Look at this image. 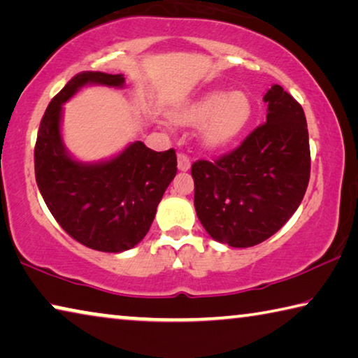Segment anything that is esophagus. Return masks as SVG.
Segmentation results:
<instances>
[{"instance_id":"obj_1","label":"esophagus","mask_w":358,"mask_h":358,"mask_svg":"<svg viewBox=\"0 0 358 358\" xmlns=\"http://www.w3.org/2000/svg\"><path fill=\"white\" fill-rule=\"evenodd\" d=\"M178 168H179V171H189L190 169V158L185 154L178 155Z\"/></svg>"}]
</instances>
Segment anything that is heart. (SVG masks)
Here are the masks:
<instances>
[{
	"label": "heart",
	"instance_id": "heart-1",
	"mask_svg": "<svg viewBox=\"0 0 358 358\" xmlns=\"http://www.w3.org/2000/svg\"><path fill=\"white\" fill-rule=\"evenodd\" d=\"M254 106L243 92L214 90L176 110L173 120L184 127H201L203 148L219 150L241 138L252 120Z\"/></svg>",
	"mask_w": 358,
	"mask_h": 358
}]
</instances>
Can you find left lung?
<instances>
[{
    "instance_id": "left-lung-1",
    "label": "left lung",
    "mask_w": 358,
    "mask_h": 358,
    "mask_svg": "<svg viewBox=\"0 0 358 358\" xmlns=\"http://www.w3.org/2000/svg\"><path fill=\"white\" fill-rule=\"evenodd\" d=\"M263 101L266 122L238 149L192 165L195 210L208 234L231 248L273 236L300 206L311 173L304 110L274 84Z\"/></svg>"
}]
</instances>
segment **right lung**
Wrapping results in <instances>:
<instances>
[{"mask_svg":"<svg viewBox=\"0 0 358 358\" xmlns=\"http://www.w3.org/2000/svg\"><path fill=\"white\" fill-rule=\"evenodd\" d=\"M85 85L122 89L125 78L82 71L63 87L41 120L34 174L47 208L69 236L90 249L119 254L148 234L178 173V158L173 149L155 152L134 141L106 160H76L63 143V104Z\"/></svg>","mask_w":358,"mask_h":358,"instance_id":"right-lung-1","label":"right lung"}]
</instances>
